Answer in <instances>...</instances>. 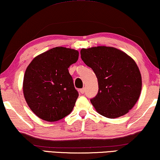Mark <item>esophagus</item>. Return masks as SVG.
I'll return each mask as SVG.
<instances>
[{"instance_id": "esophagus-1", "label": "esophagus", "mask_w": 160, "mask_h": 160, "mask_svg": "<svg viewBox=\"0 0 160 160\" xmlns=\"http://www.w3.org/2000/svg\"><path fill=\"white\" fill-rule=\"evenodd\" d=\"M79 92L82 94H84V92H85V88H82V89H81L80 90H79Z\"/></svg>"}]
</instances>
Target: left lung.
Masks as SVG:
<instances>
[{"instance_id":"8db88e82","label":"left lung","mask_w":160,"mask_h":160,"mask_svg":"<svg viewBox=\"0 0 160 160\" xmlns=\"http://www.w3.org/2000/svg\"><path fill=\"white\" fill-rule=\"evenodd\" d=\"M81 58L97 76L98 92L90 99L96 111L110 119L126 114L136 103L142 87L135 61L124 52L108 47L82 49Z\"/></svg>"}]
</instances>
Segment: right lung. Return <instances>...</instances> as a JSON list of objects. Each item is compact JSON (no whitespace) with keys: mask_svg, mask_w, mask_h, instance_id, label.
Listing matches in <instances>:
<instances>
[{"mask_svg":"<svg viewBox=\"0 0 160 160\" xmlns=\"http://www.w3.org/2000/svg\"><path fill=\"white\" fill-rule=\"evenodd\" d=\"M78 52L55 47L35 58L25 71L23 92L36 116L56 122L71 113L78 97L68 68L77 61Z\"/></svg>","mask_w":160,"mask_h":160,"instance_id":"add662e5","label":"right lung"}]
</instances>
